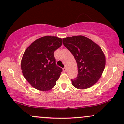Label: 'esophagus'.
Wrapping results in <instances>:
<instances>
[{"instance_id":"1","label":"esophagus","mask_w":124,"mask_h":124,"mask_svg":"<svg viewBox=\"0 0 124 124\" xmlns=\"http://www.w3.org/2000/svg\"><path fill=\"white\" fill-rule=\"evenodd\" d=\"M62 70H63L64 72H66V71H67V68H66L65 67V68H64L63 69H62Z\"/></svg>"}]
</instances>
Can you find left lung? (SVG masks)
Masks as SVG:
<instances>
[{
	"label": "left lung",
	"instance_id": "obj_1",
	"mask_svg": "<svg viewBox=\"0 0 124 124\" xmlns=\"http://www.w3.org/2000/svg\"><path fill=\"white\" fill-rule=\"evenodd\" d=\"M63 44L76 61L78 75L72 84L78 89L91 88L98 81L105 67V56L100 46L85 36L62 39Z\"/></svg>",
	"mask_w": 124,
	"mask_h": 124
}]
</instances>
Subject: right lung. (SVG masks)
I'll return each mask as SVG.
<instances>
[{
  "label": "right lung",
  "mask_w": 124,
  "mask_h": 124,
  "mask_svg": "<svg viewBox=\"0 0 124 124\" xmlns=\"http://www.w3.org/2000/svg\"><path fill=\"white\" fill-rule=\"evenodd\" d=\"M62 44V39L46 36L27 47L20 65L24 77L32 87L47 91L55 86L62 70L56 65L54 53Z\"/></svg>",
  "instance_id": "add662e5"
}]
</instances>
